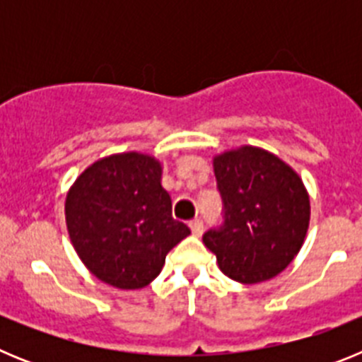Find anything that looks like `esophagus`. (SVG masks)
<instances>
[{
	"label": "esophagus",
	"mask_w": 362,
	"mask_h": 362,
	"mask_svg": "<svg viewBox=\"0 0 362 362\" xmlns=\"http://www.w3.org/2000/svg\"><path fill=\"white\" fill-rule=\"evenodd\" d=\"M190 230H192V233H194V235H197V238H199L201 233H203V221H201V219L192 221Z\"/></svg>",
	"instance_id": "esophagus-1"
}]
</instances>
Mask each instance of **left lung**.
Masks as SVG:
<instances>
[{"instance_id": "8db88e82", "label": "left lung", "mask_w": 362, "mask_h": 362, "mask_svg": "<svg viewBox=\"0 0 362 362\" xmlns=\"http://www.w3.org/2000/svg\"><path fill=\"white\" fill-rule=\"evenodd\" d=\"M223 225L203 235L221 272L243 284L276 277L305 243L310 197L293 168L257 146L214 158Z\"/></svg>"}]
</instances>
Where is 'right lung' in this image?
<instances>
[{"label":"right lung","mask_w":362,"mask_h":362,"mask_svg":"<svg viewBox=\"0 0 362 362\" xmlns=\"http://www.w3.org/2000/svg\"><path fill=\"white\" fill-rule=\"evenodd\" d=\"M161 172V163L152 156L114 153L88 166L66 194L74 250L110 286L137 290L150 284L166 254L190 233L172 217Z\"/></svg>","instance_id":"right-lung-1"}]
</instances>
